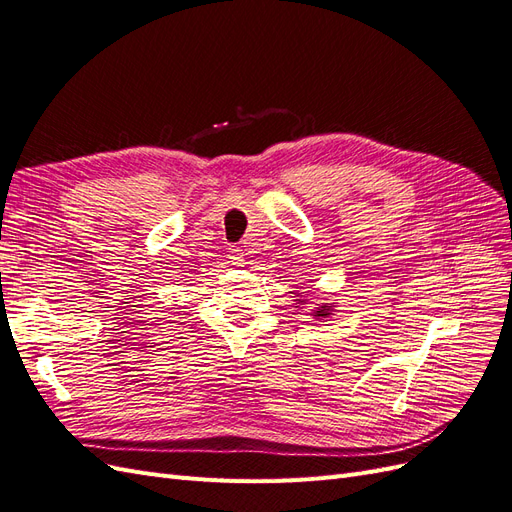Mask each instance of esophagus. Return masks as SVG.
<instances>
[{
    "label": "esophagus",
    "instance_id": "34e87169",
    "mask_svg": "<svg viewBox=\"0 0 512 512\" xmlns=\"http://www.w3.org/2000/svg\"><path fill=\"white\" fill-rule=\"evenodd\" d=\"M229 253H232L234 263H240V261H242V251H240V246H229Z\"/></svg>",
    "mask_w": 512,
    "mask_h": 512
}]
</instances>
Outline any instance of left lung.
I'll list each match as a JSON object with an SVG mask.
<instances>
[{
  "label": "left lung",
  "mask_w": 512,
  "mask_h": 512,
  "mask_svg": "<svg viewBox=\"0 0 512 512\" xmlns=\"http://www.w3.org/2000/svg\"><path fill=\"white\" fill-rule=\"evenodd\" d=\"M327 310H329L327 306H321V308L317 310V315H315V317H325V315H329V312H327Z\"/></svg>",
  "instance_id": "obj_1"
}]
</instances>
